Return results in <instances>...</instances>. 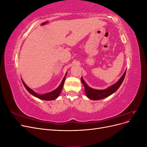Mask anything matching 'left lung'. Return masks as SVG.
Returning a JSON list of instances; mask_svg holds the SVG:
<instances>
[{
  "mask_svg": "<svg viewBox=\"0 0 147 147\" xmlns=\"http://www.w3.org/2000/svg\"><path fill=\"white\" fill-rule=\"evenodd\" d=\"M126 71H125V72L124 73L123 76L120 78V79L116 83L114 84L113 85L110 86L107 89H106V90H95V89H92L90 87H89L85 83V82L83 80L82 77L81 78V81L83 84L84 88H85V93L88 97H89V98L92 100H99L104 99L105 97L112 94L113 92H115L118 90L119 86H121V84H122L124 80V77H125L126 75Z\"/></svg>",
  "mask_w": 147,
  "mask_h": 147,
  "instance_id": "8db88e82",
  "label": "left lung"
}]
</instances>
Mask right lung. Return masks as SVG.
I'll return each mask as SVG.
<instances>
[{"mask_svg":"<svg viewBox=\"0 0 147 147\" xmlns=\"http://www.w3.org/2000/svg\"><path fill=\"white\" fill-rule=\"evenodd\" d=\"M65 77H64L63 81H62L61 84L59 85V86L57 88L56 90H55V91H53L52 92H48L47 93V94H42V95H40L37 94L36 92H35L34 91H32L31 90L30 88H29L26 84L24 83V82L23 81V80H22V82H23V83L24 84V86H25L26 89L31 94H32L33 96H35L38 97V99H43V100H54L55 99H56L57 97L59 96V95L60 94V93L63 90V85H64V81H65Z\"/></svg>","mask_w":147,"mask_h":147,"instance_id":"obj_1","label":"right lung"}]
</instances>
